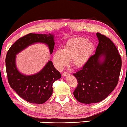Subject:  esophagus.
I'll return each mask as SVG.
<instances>
[{"instance_id":"34e87169","label":"esophagus","mask_w":127,"mask_h":127,"mask_svg":"<svg viewBox=\"0 0 127 127\" xmlns=\"http://www.w3.org/2000/svg\"><path fill=\"white\" fill-rule=\"evenodd\" d=\"M69 75V73H67V72H64V73L62 74V75L63 77H65V76H67V75Z\"/></svg>"}]
</instances>
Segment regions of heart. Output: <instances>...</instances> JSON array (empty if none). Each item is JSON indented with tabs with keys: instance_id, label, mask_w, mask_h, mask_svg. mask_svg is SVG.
I'll return each mask as SVG.
<instances>
[{
	"instance_id": "obj_1",
	"label": "heart",
	"mask_w": 127,
	"mask_h": 127,
	"mask_svg": "<svg viewBox=\"0 0 127 127\" xmlns=\"http://www.w3.org/2000/svg\"><path fill=\"white\" fill-rule=\"evenodd\" d=\"M94 44L84 37L71 38L64 45L62 50H56L53 56L55 67L62 70L71 60L72 66L75 68L83 67L88 62L94 50Z\"/></svg>"
}]
</instances>
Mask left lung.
Returning a JSON list of instances; mask_svg holds the SVG:
<instances>
[{
    "instance_id": "1",
    "label": "left lung",
    "mask_w": 127,
    "mask_h": 127,
    "mask_svg": "<svg viewBox=\"0 0 127 127\" xmlns=\"http://www.w3.org/2000/svg\"><path fill=\"white\" fill-rule=\"evenodd\" d=\"M96 35L98 44L95 54L73 74L78 82L74 96L84 104L96 103L108 97L118 84L121 71V58L115 44L104 35Z\"/></svg>"
}]
</instances>
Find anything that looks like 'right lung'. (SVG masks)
<instances>
[{
    "label": "right lung",
    "mask_w": 127,
    "mask_h": 127,
    "mask_svg": "<svg viewBox=\"0 0 127 127\" xmlns=\"http://www.w3.org/2000/svg\"><path fill=\"white\" fill-rule=\"evenodd\" d=\"M36 43L47 44L50 54L54 46V35L29 33L17 40L10 47L6 57V68L8 82L12 89L29 102L44 103L53 93V84L60 79L61 74L49 61L42 70L33 75H26L17 70L16 55L30 45Z\"/></svg>",
    "instance_id": "obj_1"
}]
</instances>
